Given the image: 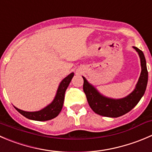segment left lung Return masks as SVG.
<instances>
[{"label": "left lung", "mask_w": 152, "mask_h": 152, "mask_svg": "<svg viewBox=\"0 0 152 152\" xmlns=\"http://www.w3.org/2000/svg\"><path fill=\"white\" fill-rule=\"evenodd\" d=\"M134 49L137 52L140 58L141 73L134 91L121 99H113L104 96L98 90L88 82L84 76L83 90L86 95L90 107L96 113L107 117H119L133 109L145 94L148 83V70L145 56L140 50L136 47Z\"/></svg>", "instance_id": "obj_1"}]
</instances>
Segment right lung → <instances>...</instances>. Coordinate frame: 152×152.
I'll return each mask as SVG.
<instances>
[{
	"mask_svg": "<svg viewBox=\"0 0 152 152\" xmlns=\"http://www.w3.org/2000/svg\"><path fill=\"white\" fill-rule=\"evenodd\" d=\"M73 76H74V73H71L61 80L58 85V89H57L56 94L52 102L42 108V110L30 112L20 110L14 106L15 108L26 118L35 120V121H47V120L55 118L59 114L62 109L63 104H64V94H65L66 90H67L69 84L71 82V79H73Z\"/></svg>",
	"mask_w": 152,
	"mask_h": 152,
	"instance_id": "right-lung-1",
	"label": "right lung"
}]
</instances>
